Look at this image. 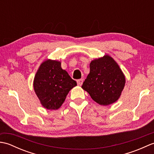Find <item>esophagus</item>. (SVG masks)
Masks as SVG:
<instances>
[{"label": "esophagus", "mask_w": 154, "mask_h": 154, "mask_svg": "<svg viewBox=\"0 0 154 154\" xmlns=\"http://www.w3.org/2000/svg\"><path fill=\"white\" fill-rule=\"evenodd\" d=\"M83 80L82 79L77 80V83L78 84V85H81L83 84Z\"/></svg>", "instance_id": "obj_1"}]
</instances>
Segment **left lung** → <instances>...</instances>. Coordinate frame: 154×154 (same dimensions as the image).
Instances as JSON below:
<instances>
[{"label":"left lung","mask_w":154,"mask_h":154,"mask_svg":"<svg viewBox=\"0 0 154 154\" xmlns=\"http://www.w3.org/2000/svg\"><path fill=\"white\" fill-rule=\"evenodd\" d=\"M125 85V77L109 55L91 61L90 73L82 88L100 105H109L119 99Z\"/></svg>","instance_id":"obj_1"}]
</instances>
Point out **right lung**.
I'll return each mask as SVG.
<instances>
[{
	"mask_svg": "<svg viewBox=\"0 0 154 154\" xmlns=\"http://www.w3.org/2000/svg\"><path fill=\"white\" fill-rule=\"evenodd\" d=\"M76 85V81L61 69V62L50 60L41 64L34 81L35 94L42 106L48 110L58 109L69 91Z\"/></svg>",
	"mask_w": 154,
	"mask_h": 154,
	"instance_id": "add662e5",
	"label": "right lung"
}]
</instances>
